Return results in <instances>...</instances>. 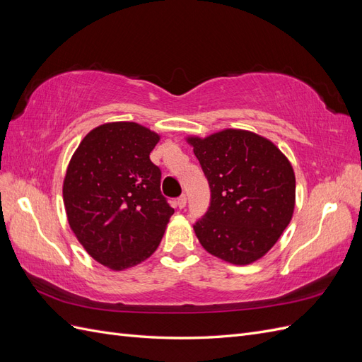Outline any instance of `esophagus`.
<instances>
[{
    "label": "esophagus",
    "instance_id": "34e87169",
    "mask_svg": "<svg viewBox=\"0 0 362 362\" xmlns=\"http://www.w3.org/2000/svg\"><path fill=\"white\" fill-rule=\"evenodd\" d=\"M185 204H187V196H185V194H181L180 198L177 199V205H178V208H184V206H185Z\"/></svg>",
    "mask_w": 362,
    "mask_h": 362
}]
</instances>
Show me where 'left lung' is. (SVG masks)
Returning <instances> with one entry per match:
<instances>
[{"label": "left lung", "mask_w": 362, "mask_h": 362, "mask_svg": "<svg viewBox=\"0 0 362 362\" xmlns=\"http://www.w3.org/2000/svg\"><path fill=\"white\" fill-rule=\"evenodd\" d=\"M211 190L210 206L193 225L199 243L231 264H250L278 242L291 221L296 178L270 140L245 129L189 137Z\"/></svg>", "instance_id": "1"}]
</instances>
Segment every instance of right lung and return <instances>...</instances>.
<instances>
[{
    "mask_svg": "<svg viewBox=\"0 0 362 362\" xmlns=\"http://www.w3.org/2000/svg\"><path fill=\"white\" fill-rule=\"evenodd\" d=\"M160 136L136 122L96 127L76 148L63 181L68 222L93 259L112 270L145 261L158 247L173 208L151 161Z\"/></svg>",
    "mask_w": 362,
    "mask_h": 362,
    "instance_id": "add662e5",
    "label": "right lung"
}]
</instances>
